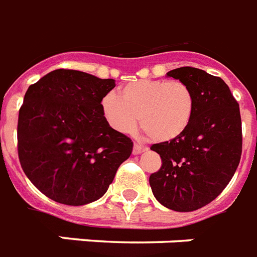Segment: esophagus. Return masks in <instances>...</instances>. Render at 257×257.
<instances>
[{
	"instance_id": "obj_1",
	"label": "esophagus",
	"mask_w": 257,
	"mask_h": 257,
	"mask_svg": "<svg viewBox=\"0 0 257 257\" xmlns=\"http://www.w3.org/2000/svg\"><path fill=\"white\" fill-rule=\"evenodd\" d=\"M147 150V147H145V146L139 145V143H134V149H133V154L134 155H138V154L143 153V151H146Z\"/></svg>"
}]
</instances>
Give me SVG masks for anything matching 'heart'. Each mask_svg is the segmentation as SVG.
Instances as JSON below:
<instances>
[{"label": "heart", "instance_id": "obj_1", "mask_svg": "<svg viewBox=\"0 0 257 257\" xmlns=\"http://www.w3.org/2000/svg\"><path fill=\"white\" fill-rule=\"evenodd\" d=\"M102 112L112 130L134 133L138 124L150 139L170 142L186 133L194 118L195 95L187 83L167 79L130 82L102 100Z\"/></svg>", "mask_w": 257, "mask_h": 257}]
</instances>
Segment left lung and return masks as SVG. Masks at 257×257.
<instances>
[{"mask_svg":"<svg viewBox=\"0 0 257 257\" xmlns=\"http://www.w3.org/2000/svg\"><path fill=\"white\" fill-rule=\"evenodd\" d=\"M167 75L190 86L195 112L182 137L151 146L162 166L150 175V186L164 207L190 212L216 199L232 179L241 157V118L221 78L188 66Z\"/></svg>","mask_w":257,"mask_h":257,"instance_id":"left-lung-1","label":"left lung"}]
</instances>
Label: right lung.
Segmentation results:
<instances>
[{
	"mask_svg": "<svg viewBox=\"0 0 257 257\" xmlns=\"http://www.w3.org/2000/svg\"><path fill=\"white\" fill-rule=\"evenodd\" d=\"M114 79L58 69L29 86L20 108V163L38 190L54 202L83 206L102 198L133 142L108 126L102 99Z\"/></svg>",
	"mask_w": 257,
	"mask_h": 257,
	"instance_id": "obj_1",
	"label": "right lung"
}]
</instances>
